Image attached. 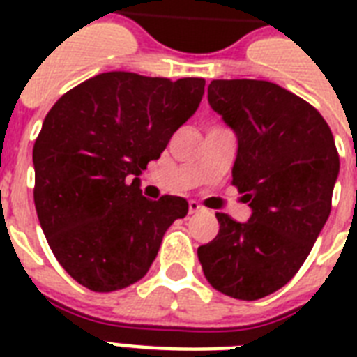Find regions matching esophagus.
<instances>
[{"mask_svg": "<svg viewBox=\"0 0 357 357\" xmlns=\"http://www.w3.org/2000/svg\"><path fill=\"white\" fill-rule=\"evenodd\" d=\"M202 211V206L198 204L196 200H190L189 202V213H200Z\"/></svg>", "mask_w": 357, "mask_h": 357, "instance_id": "1", "label": "esophagus"}]
</instances>
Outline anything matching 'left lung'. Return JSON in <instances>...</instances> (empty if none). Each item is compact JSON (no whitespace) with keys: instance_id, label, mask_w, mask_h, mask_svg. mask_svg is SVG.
Wrapping results in <instances>:
<instances>
[{"instance_id":"1","label":"left lung","mask_w":357,"mask_h":357,"mask_svg":"<svg viewBox=\"0 0 357 357\" xmlns=\"http://www.w3.org/2000/svg\"><path fill=\"white\" fill-rule=\"evenodd\" d=\"M207 100L237 135L231 183L252 215L217 213L220 229L198 259L217 291L263 298L298 272L330 217L337 148L321 113L276 83L215 79Z\"/></svg>"}]
</instances>
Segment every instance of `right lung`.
Masks as SVG:
<instances>
[{
	"instance_id": "right-lung-1",
	"label": "right lung",
	"mask_w": 357,
	"mask_h": 357,
	"mask_svg": "<svg viewBox=\"0 0 357 357\" xmlns=\"http://www.w3.org/2000/svg\"><path fill=\"white\" fill-rule=\"evenodd\" d=\"M202 77L105 72L74 86L50 109L33 148L35 207L64 271L94 293L144 278L162 235L189 204L151 202L140 174L196 113Z\"/></svg>"
}]
</instances>
